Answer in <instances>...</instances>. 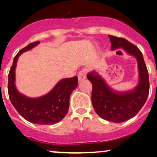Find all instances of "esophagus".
<instances>
[{"label": "esophagus", "instance_id": "34e87169", "mask_svg": "<svg viewBox=\"0 0 157 157\" xmlns=\"http://www.w3.org/2000/svg\"><path fill=\"white\" fill-rule=\"evenodd\" d=\"M86 72L87 71L86 69H85V68H83V69L81 70L80 71H79L78 75V81H81L86 79Z\"/></svg>", "mask_w": 157, "mask_h": 157}]
</instances>
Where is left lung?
I'll list each match as a JSON object with an SVG mask.
<instances>
[{
  "label": "left lung",
  "instance_id": "left-lung-1",
  "mask_svg": "<svg viewBox=\"0 0 157 157\" xmlns=\"http://www.w3.org/2000/svg\"><path fill=\"white\" fill-rule=\"evenodd\" d=\"M111 48H123L138 61L139 85L133 91L117 93L109 88L96 73H89L87 78L92 84L91 101L96 113L105 120L115 123L127 121L136 116L144 105L149 93L148 70L141 51L124 38L109 36Z\"/></svg>",
  "mask_w": 157,
  "mask_h": 157
}]
</instances>
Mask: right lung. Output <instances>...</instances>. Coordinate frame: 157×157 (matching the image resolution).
<instances>
[{
  "mask_svg": "<svg viewBox=\"0 0 157 157\" xmlns=\"http://www.w3.org/2000/svg\"><path fill=\"white\" fill-rule=\"evenodd\" d=\"M38 44L39 41L31 43L14 57L8 74V96L13 106L23 119L33 124L50 125L61 121L67 114L70 96L78 86V77L62 79L52 91L40 98H30L19 94L15 86V68L18 56Z\"/></svg>",
  "mask_w": 157,
  "mask_h": 157,
  "instance_id": "obj_1",
  "label": "right lung"
}]
</instances>
